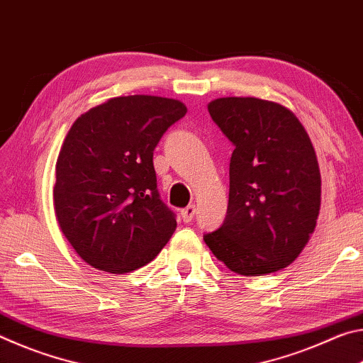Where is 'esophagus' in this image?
<instances>
[{"label": "esophagus", "mask_w": 363, "mask_h": 363, "mask_svg": "<svg viewBox=\"0 0 363 363\" xmlns=\"http://www.w3.org/2000/svg\"><path fill=\"white\" fill-rule=\"evenodd\" d=\"M181 216H182V220L186 224L192 223L194 216H195V205H189L187 208H184V210L181 211Z\"/></svg>", "instance_id": "1"}]
</instances>
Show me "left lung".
<instances>
[{
  "label": "left lung",
  "instance_id": "obj_1",
  "mask_svg": "<svg viewBox=\"0 0 363 363\" xmlns=\"http://www.w3.org/2000/svg\"><path fill=\"white\" fill-rule=\"evenodd\" d=\"M208 112L235 149L225 219L203 240L232 272L253 277L284 269L309 242L320 210V169L311 139L277 102L220 97Z\"/></svg>",
  "mask_w": 363,
  "mask_h": 363
}]
</instances>
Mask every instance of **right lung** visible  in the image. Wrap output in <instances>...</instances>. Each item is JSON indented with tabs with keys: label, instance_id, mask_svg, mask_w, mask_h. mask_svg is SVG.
Returning <instances> with one entry per match:
<instances>
[{
	"label": "right lung",
	"instance_id": "add662e5",
	"mask_svg": "<svg viewBox=\"0 0 363 363\" xmlns=\"http://www.w3.org/2000/svg\"><path fill=\"white\" fill-rule=\"evenodd\" d=\"M187 112L158 96L113 97L73 123L59 152L54 211L84 262L125 274L149 264L176 230L160 200L153 150Z\"/></svg>",
	"mask_w": 363,
	"mask_h": 363
}]
</instances>
